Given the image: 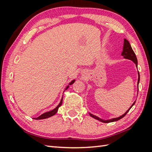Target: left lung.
I'll list each match as a JSON object with an SVG mask.
<instances>
[{
    "mask_svg": "<svg viewBox=\"0 0 152 152\" xmlns=\"http://www.w3.org/2000/svg\"><path fill=\"white\" fill-rule=\"evenodd\" d=\"M121 55L124 57V58L127 59H130V60H131L132 61L134 62L136 64V67L137 68V59L136 54H135L134 52L133 51V50H132V49L131 48V45L129 42V41L127 39H124L123 50H122V52L121 53ZM137 74H138V79H137V93H138V86H139V83H140V76L139 72H137ZM136 101H135L134 103H132V104L130 108H129L125 113H124L123 115H121L120 117H117V118H113L108 119V120H104V119L101 118H99V117H98L97 116H96V115H94L92 114L91 113H89L90 116L91 117H93V118L96 119V120H98V121L102 122H103V123H109V122L118 121L120 120V119L126 116V115L127 113V112L129 111L130 109L132 107V106L135 104Z\"/></svg>",
    "mask_w": 152,
    "mask_h": 152,
    "instance_id": "8db88e82",
    "label": "left lung"
}]
</instances>
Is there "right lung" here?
I'll return each mask as SVG.
<instances>
[{
	"label": "right lung",
	"mask_w": 152,
	"mask_h": 152,
	"mask_svg": "<svg viewBox=\"0 0 152 152\" xmlns=\"http://www.w3.org/2000/svg\"><path fill=\"white\" fill-rule=\"evenodd\" d=\"M75 81V80L73 79V80H72V81L70 82V83H69V85H72V84L74 83ZM68 87H69V86H67L66 87V88L65 89V91H66V89H68ZM63 93H64V92H63ZM63 97V96H62V98H61V99L60 102H59V103L58 104V105L57 107H56V108H55L54 109H53V110H50V111H49V112H45V113L42 114V115H40V116L38 117L34 118L35 119V120H40V119H45V118H49V117H52V116L54 115L57 113L59 107H61V105L62 104Z\"/></svg>",
	"instance_id": "right-lung-1"
}]
</instances>
